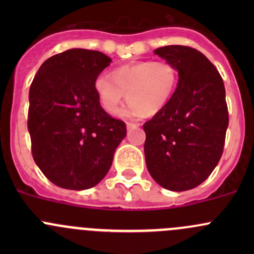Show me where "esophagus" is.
I'll list each match as a JSON object with an SVG mask.
<instances>
[{
	"label": "esophagus",
	"mask_w": 254,
	"mask_h": 254,
	"mask_svg": "<svg viewBox=\"0 0 254 254\" xmlns=\"http://www.w3.org/2000/svg\"><path fill=\"white\" fill-rule=\"evenodd\" d=\"M140 127L139 123H127V129H135V127Z\"/></svg>",
	"instance_id": "esophagus-1"
}]
</instances>
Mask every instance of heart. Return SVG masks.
<instances>
[{
	"instance_id": "1",
	"label": "heart",
	"mask_w": 254,
	"mask_h": 254,
	"mask_svg": "<svg viewBox=\"0 0 254 254\" xmlns=\"http://www.w3.org/2000/svg\"><path fill=\"white\" fill-rule=\"evenodd\" d=\"M178 83V71L166 60L139 61L118 68L112 76L102 73L94 82L102 108L112 115L122 109L127 93L131 104L127 114L145 117L157 114L172 98Z\"/></svg>"
}]
</instances>
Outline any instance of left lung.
<instances>
[{
  "label": "left lung",
  "instance_id": "8db88e82",
  "mask_svg": "<svg viewBox=\"0 0 254 254\" xmlns=\"http://www.w3.org/2000/svg\"><path fill=\"white\" fill-rule=\"evenodd\" d=\"M155 54L175 65L178 84L167 106L142 125L146 166L163 188L189 190L211 175L224 152L229 127L224 81L194 48L167 45Z\"/></svg>",
  "mask_w": 254,
  "mask_h": 254
}]
</instances>
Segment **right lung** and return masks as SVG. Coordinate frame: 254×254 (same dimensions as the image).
<instances>
[{"label":"right lung","mask_w":254,"mask_h":254,"mask_svg":"<svg viewBox=\"0 0 254 254\" xmlns=\"http://www.w3.org/2000/svg\"><path fill=\"white\" fill-rule=\"evenodd\" d=\"M111 63L101 51L70 49L44 61L30 84L33 158L60 188L83 190L98 184L127 135L125 123L102 108L94 89Z\"/></svg>","instance_id":"right-lung-1"}]
</instances>
